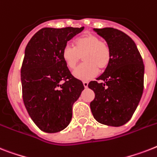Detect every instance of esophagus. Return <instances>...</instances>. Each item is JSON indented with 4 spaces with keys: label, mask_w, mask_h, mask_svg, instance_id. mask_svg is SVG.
<instances>
[{
    "label": "esophagus",
    "mask_w": 157,
    "mask_h": 157,
    "mask_svg": "<svg viewBox=\"0 0 157 157\" xmlns=\"http://www.w3.org/2000/svg\"><path fill=\"white\" fill-rule=\"evenodd\" d=\"M83 85H84V87L87 88L88 85H89V82H88V81H84V82H83Z\"/></svg>",
    "instance_id": "obj_1"
}]
</instances>
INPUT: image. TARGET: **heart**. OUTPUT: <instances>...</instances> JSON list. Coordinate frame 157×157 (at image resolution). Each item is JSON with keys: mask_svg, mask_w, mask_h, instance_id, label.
<instances>
[{"mask_svg": "<svg viewBox=\"0 0 157 157\" xmlns=\"http://www.w3.org/2000/svg\"><path fill=\"white\" fill-rule=\"evenodd\" d=\"M85 62L73 72L76 78L89 81L98 72L107 69L112 59V51L109 43L94 34H85L74 41V48L65 45L61 52V58L69 69L75 68L81 60Z\"/></svg>", "mask_w": 157, "mask_h": 157, "instance_id": "b5f03b06", "label": "heart"}]
</instances>
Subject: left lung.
Listing matches in <instances>:
<instances>
[{"label": "left lung", "mask_w": 157, "mask_h": 157, "mask_svg": "<svg viewBox=\"0 0 157 157\" xmlns=\"http://www.w3.org/2000/svg\"><path fill=\"white\" fill-rule=\"evenodd\" d=\"M110 46L112 59L107 69L90 81L95 98L92 114L101 124L120 127L131 119L144 90V65L136 43L127 34L114 28L94 29Z\"/></svg>", "instance_id": "8db88e82"}]
</instances>
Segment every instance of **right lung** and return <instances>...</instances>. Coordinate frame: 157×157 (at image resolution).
<instances>
[{
    "mask_svg": "<svg viewBox=\"0 0 157 157\" xmlns=\"http://www.w3.org/2000/svg\"><path fill=\"white\" fill-rule=\"evenodd\" d=\"M84 27H46L30 39L21 68L22 98L28 114L39 129L56 133L67 127L72 105L84 85L61 58L62 49Z\"/></svg>",
    "mask_w": 157,
    "mask_h": 157,
    "instance_id": "obj_1",
    "label": "right lung"
}]
</instances>
